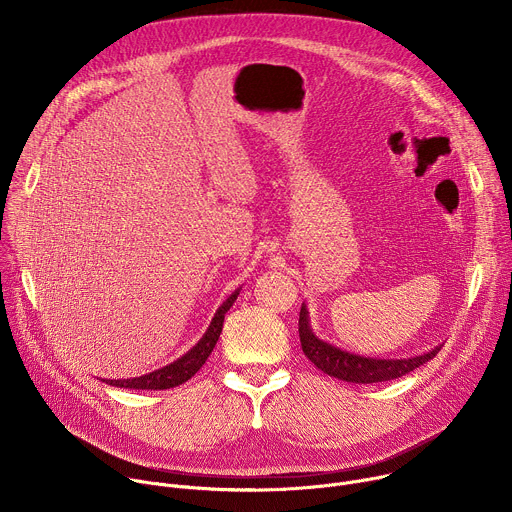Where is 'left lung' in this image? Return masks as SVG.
<instances>
[{
	"label": "left lung",
	"mask_w": 512,
	"mask_h": 512,
	"mask_svg": "<svg viewBox=\"0 0 512 512\" xmlns=\"http://www.w3.org/2000/svg\"><path fill=\"white\" fill-rule=\"evenodd\" d=\"M300 342L304 354L316 364V367L330 375L336 377L338 381L346 383H358V385H369V383H383V381H393L399 379L411 371H415L421 364L431 360L437 352H440V346H433L431 350L407 358H377V356H360L348 350H342L322 338H318L312 332L310 326V312L306 304H302L300 310Z\"/></svg>",
	"instance_id": "1"
}]
</instances>
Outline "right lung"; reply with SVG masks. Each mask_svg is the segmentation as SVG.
<instances>
[{
    "mask_svg": "<svg viewBox=\"0 0 512 512\" xmlns=\"http://www.w3.org/2000/svg\"><path fill=\"white\" fill-rule=\"evenodd\" d=\"M239 291H241V287H237L233 294L221 306H218V310L214 312V318L210 320L206 332L202 334V338L186 354H182L174 362L166 364V367L156 369V371H152L148 375L133 377V379H117V381L103 379V383H107L111 387H121V389H137V391H143V389L150 391V389H154V391H164V389L178 387V385L186 383L188 379H192L202 369V364L210 356L218 336H221L225 314L235 304Z\"/></svg>",
    "mask_w": 512,
    "mask_h": 512,
    "instance_id": "add662e5",
    "label": "right lung"
}]
</instances>
